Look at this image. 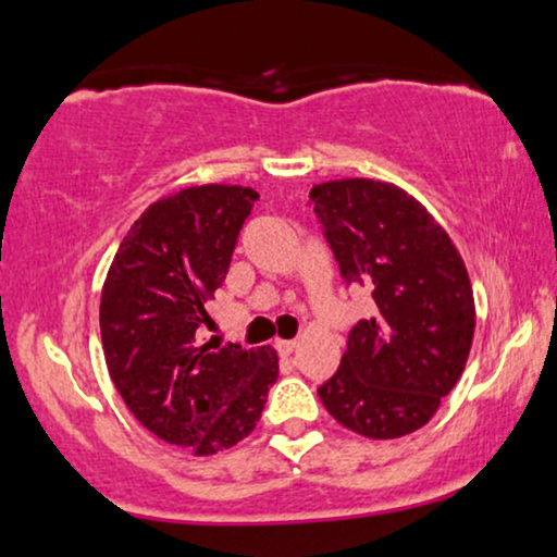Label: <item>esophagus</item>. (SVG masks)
Masks as SVG:
<instances>
[{
    "label": "esophagus",
    "mask_w": 557,
    "mask_h": 557,
    "mask_svg": "<svg viewBox=\"0 0 557 557\" xmlns=\"http://www.w3.org/2000/svg\"><path fill=\"white\" fill-rule=\"evenodd\" d=\"M275 348H277L280 356H289L297 348V343L295 341H277Z\"/></svg>",
    "instance_id": "1"
}]
</instances>
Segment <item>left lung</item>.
<instances>
[{
	"instance_id": "8db88e82",
	"label": "left lung",
	"mask_w": 557,
	"mask_h": 557,
	"mask_svg": "<svg viewBox=\"0 0 557 557\" xmlns=\"http://www.w3.org/2000/svg\"><path fill=\"white\" fill-rule=\"evenodd\" d=\"M348 285L371 289L373 318L348 333L318 388L327 413L368 438L417 432L457 386L474 335V297L449 234L394 184L343 178L310 191Z\"/></svg>"
}]
</instances>
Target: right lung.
Wrapping results in <instances>:
<instances>
[{
  "mask_svg": "<svg viewBox=\"0 0 557 557\" xmlns=\"http://www.w3.org/2000/svg\"><path fill=\"white\" fill-rule=\"evenodd\" d=\"M257 199L245 186L207 184L151 203L123 237L100 295L108 373L125 406L197 457L252 432L280 373L270 346L199 341L203 308Z\"/></svg>",
  "mask_w": 557,
  "mask_h": 557,
  "instance_id": "1",
  "label": "right lung"
}]
</instances>
